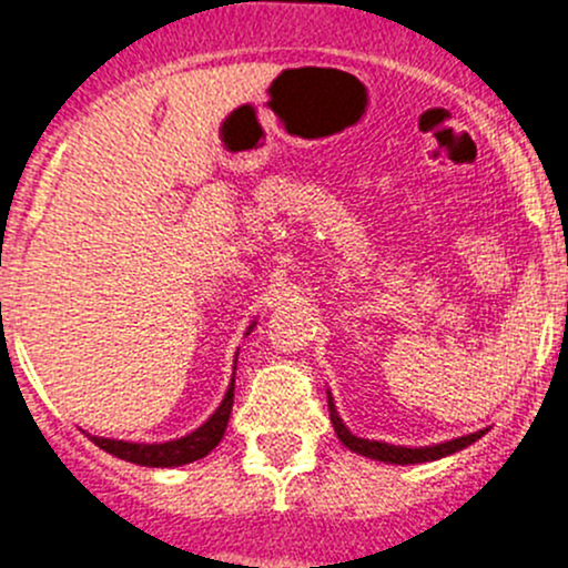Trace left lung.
<instances>
[{
  "label": "left lung",
  "instance_id": "1",
  "mask_svg": "<svg viewBox=\"0 0 568 568\" xmlns=\"http://www.w3.org/2000/svg\"><path fill=\"white\" fill-rule=\"evenodd\" d=\"M326 404H329V420H332V426H335L337 439H341V443L346 445L348 450H354V454L368 456V459L385 462V464H423V462H437V459H443V456L459 454L462 448H467V445L478 443V439L484 437L486 432H489V428H480V432L467 434V437L448 439V443L426 445V448H406V445H390V443H379V439H363V437H357V434L348 432L346 423H343L341 415H337L335 400H332V393H329V390H326Z\"/></svg>",
  "mask_w": 568,
  "mask_h": 568
}]
</instances>
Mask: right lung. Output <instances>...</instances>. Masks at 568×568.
<instances>
[{"label": "right lung", "instance_id": "1", "mask_svg": "<svg viewBox=\"0 0 568 568\" xmlns=\"http://www.w3.org/2000/svg\"><path fill=\"white\" fill-rule=\"evenodd\" d=\"M252 326L255 324H250L247 335L252 332ZM233 374H236V368H233ZM233 387H236V376H233L231 385H227L225 398L216 406L214 415H211L203 426L194 428L192 434H186V437L181 439H170V443H125V439L93 437V434H88V437L93 439L101 450H106V454L118 456V459L123 462L140 464V467H181V464H192L203 459V456H209L211 450L220 445V439L225 437V428L233 409Z\"/></svg>", "mask_w": 568, "mask_h": 568}]
</instances>
